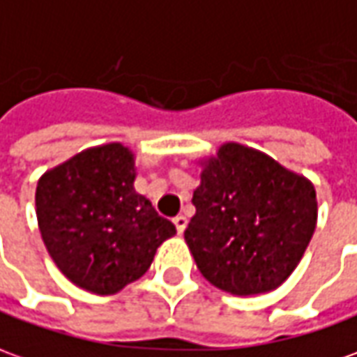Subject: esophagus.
Wrapping results in <instances>:
<instances>
[{
    "label": "esophagus",
    "mask_w": 357,
    "mask_h": 357,
    "mask_svg": "<svg viewBox=\"0 0 357 357\" xmlns=\"http://www.w3.org/2000/svg\"><path fill=\"white\" fill-rule=\"evenodd\" d=\"M174 224H176V230H178V234H181V231L185 230L187 218H185V216H183V214H178V216L174 218Z\"/></svg>",
    "instance_id": "1"
}]
</instances>
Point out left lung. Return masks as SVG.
Wrapping results in <instances>:
<instances>
[{"label": "left lung", "mask_w": 357, "mask_h": 357, "mask_svg": "<svg viewBox=\"0 0 357 357\" xmlns=\"http://www.w3.org/2000/svg\"><path fill=\"white\" fill-rule=\"evenodd\" d=\"M185 241L197 268L234 296L276 290L317 224L315 187L265 153L226 143L203 162Z\"/></svg>", "instance_id": "8db88e82"}]
</instances>
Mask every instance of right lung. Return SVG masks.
Wrapping results in <instances>:
<instances>
[{
	"label": "right lung",
	"instance_id": "right-lung-1",
	"mask_svg": "<svg viewBox=\"0 0 357 357\" xmlns=\"http://www.w3.org/2000/svg\"><path fill=\"white\" fill-rule=\"evenodd\" d=\"M135 156L121 143L86 149L36 187L38 228L57 268L92 294H116L143 276L176 226L139 195Z\"/></svg>",
	"mask_w": 357,
	"mask_h": 357
}]
</instances>
